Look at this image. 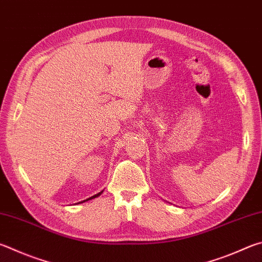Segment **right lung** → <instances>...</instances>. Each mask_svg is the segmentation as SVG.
<instances>
[{
  "label": "right lung",
  "mask_w": 262,
  "mask_h": 262,
  "mask_svg": "<svg viewBox=\"0 0 262 262\" xmlns=\"http://www.w3.org/2000/svg\"><path fill=\"white\" fill-rule=\"evenodd\" d=\"M103 191H101V192H98L97 194H94V196L93 197H90V198H88V199H85V201H83V202H87V201H90V199H93V198H96V197H98L99 196V194H101ZM83 202H81V203H83Z\"/></svg>",
  "instance_id": "obj_1"
}]
</instances>
